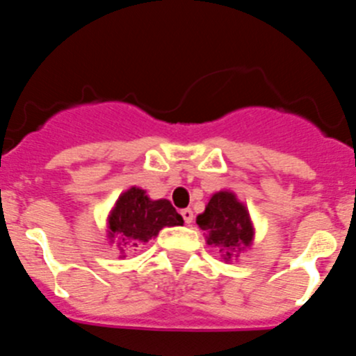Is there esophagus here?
<instances>
[{
  "instance_id": "esophagus-1",
  "label": "esophagus",
  "mask_w": 356,
  "mask_h": 356,
  "mask_svg": "<svg viewBox=\"0 0 356 356\" xmlns=\"http://www.w3.org/2000/svg\"><path fill=\"white\" fill-rule=\"evenodd\" d=\"M181 217H184L185 225H191L194 221V212L191 209H184L181 210Z\"/></svg>"
}]
</instances>
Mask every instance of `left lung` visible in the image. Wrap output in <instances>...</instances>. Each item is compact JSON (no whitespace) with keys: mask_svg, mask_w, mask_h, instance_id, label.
<instances>
[{"mask_svg":"<svg viewBox=\"0 0 356 356\" xmlns=\"http://www.w3.org/2000/svg\"><path fill=\"white\" fill-rule=\"evenodd\" d=\"M196 222L207 234V244L219 248L225 253V260H229L234 254L237 257L253 241L250 213L235 194L228 191L213 194Z\"/></svg>","mask_w":356,"mask_h":356,"instance_id":"8db88e82","label":"left lung"}]
</instances>
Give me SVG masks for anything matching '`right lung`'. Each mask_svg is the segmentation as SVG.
Instances as JSON below:
<instances>
[{"label":"right lung","instance_id":"add662e5","mask_svg":"<svg viewBox=\"0 0 356 356\" xmlns=\"http://www.w3.org/2000/svg\"><path fill=\"white\" fill-rule=\"evenodd\" d=\"M184 219L168 200H149L143 188L131 187L119 196L108 216V235L118 237V246L137 248L155 238L165 226H181Z\"/></svg>","mask_w":356,"mask_h":356}]
</instances>
